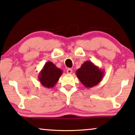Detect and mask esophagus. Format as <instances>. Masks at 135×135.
<instances>
[{"instance_id":"obj_1","label":"esophagus","mask_w":135,"mask_h":135,"mask_svg":"<svg viewBox=\"0 0 135 135\" xmlns=\"http://www.w3.org/2000/svg\"><path fill=\"white\" fill-rule=\"evenodd\" d=\"M66 72H67V74H72V70L71 69H68L67 70H66Z\"/></svg>"}]
</instances>
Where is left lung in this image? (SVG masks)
I'll return each mask as SVG.
<instances>
[{
    "label": "left lung",
    "instance_id": "left-lung-1",
    "mask_svg": "<svg viewBox=\"0 0 135 135\" xmlns=\"http://www.w3.org/2000/svg\"><path fill=\"white\" fill-rule=\"evenodd\" d=\"M78 79L86 88L97 85L102 80L104 71L100 70L92 61H86L76 71Z\"/></svg>",
    "mask_w": 135,
    "mask_h": 135
}]
</instances>
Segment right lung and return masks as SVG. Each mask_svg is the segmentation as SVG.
<instances>
[{
  "instance_id": "1",
  "label": "right lung",
  "mask_w": 135,
  "mask_h": 135,
  "mask_svg": "<svg viewBox=\"0 0 135 135\" xmlns=\"http://www.w3.org/2000/svg\"><path fill=\"white\" fill-rule=\"evenodd\" d=\"M63 71L51 61H47L40 71L38 80L41 85L48 89L53 88L59 80Z\"/></svg>"
}]
</instances>
